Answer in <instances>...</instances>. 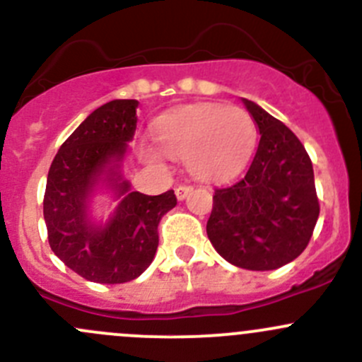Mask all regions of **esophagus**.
Returning a JSON list of instances; mask_svg holds the SVG:
<instances>
[{
    "instance_id": "1",
    "label": "esophagus",
    "mask_w": 362,
    "mask_h": 362,
    "mask_svg": "<svg viewBox=\"0 0 362 362\" xmlns=\"http://www.w3.org/2000/svg\"><path fill=\"white\" fill-rule=\"evenodd\" d=\"M175 192H177V198L182 202V199L187 198V194L192 192V185H178V187L175 189Z\"/></svg>"
}]
</instances>
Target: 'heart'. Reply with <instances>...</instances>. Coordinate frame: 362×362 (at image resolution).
<instances>
[{"instance_id": "b5f03b06", "label": "heart", "mask_w": 362, "mask_h": 362, "mask_svg": "<svg viewBox=\"0 0 362 362\" xmlns=\"http://www.w3.org/2000/svg\"><path fill=\"white\" fill-rule=\"evenodd\" d=\"M156 138L170 159L182 160L203 182H224L247 166L257 141L250 113L240 107L202 103L166 113L158 120ZM147 158L158 160L148 148Z\"/></svg>"}]
</instances>
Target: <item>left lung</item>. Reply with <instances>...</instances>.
Wrapping results in <instances>:
<instances>
[{
    "label": "left lung",
    "mask_w": 362,
    "mask_h": 362,
    "mask_svg": "<svg viewBox=\"0 0 362 362\" xmlns=\"http://www.w3.org/2000/svg\"><path fill=\"white\" fill-rule=\"evenodd\" d=\"M243 103L261 134L257 151L243 177L215 189L206 235L231 264L268 272L306 249L320 206L312 160L298 136L254 101Z\"/></svg>",
    "instance_id": "obj_1"
}]
</instances>
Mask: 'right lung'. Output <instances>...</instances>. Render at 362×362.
<instances>
[{
	"instance_id": "obj_1",
	"label": "right lung",
	"mask_w": 362,
	"mask_h": 362,
	"mask_svg": "<svg viewBox=\"0 0 362 362\" xmlns=\"http://www.w3.org/2000/svg\"><path fill=\"white\" fill-rule=\"evenodd\" d=\"M136 100H113L96 108L61 145L50 164L43 218L54 254L86 280L124 284L140 276L159 245L158 226L175 208L177 196L131 192L120 182L119 160L136 131ZM101 174L123 202L110 221L94 226L86 203Z\"/></svg>"
}]
</instances>
